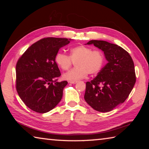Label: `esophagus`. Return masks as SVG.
<instances>
[{
	"instance_id": "esophagus-1",
	"label": "esophagus",
	"mask_w": 149,
	"mask_h": 149,
	"mask_svg": "<svg viewBox=\"0 0 149 149\" xmlns=\"http://www.w3.org/2000/svg\"><path fill=\"white\" fill-rule=\"evenodd\" d=\"M70 84H75L77 83V81H69Z\"/></svg>"
}]
</instances>
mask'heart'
I'll return each instance as SVG.
<instances>
[{"label":"heart","mask_w":149,"mask_h":149,"mask_svg":"<svg viewBox=\"0 0 149 149\" xmlns=\"http://www.w3.org/2000/svg\"><path fill=\"white\" fill-rule=\"evenodd\" d=\"M55 62L63 70H68L73 62L75 68L63 74V78L68 81H77L85 77L87 74L94 75L99 73L104 64V56L99 50L79 45L70 49V56L62 52H58L55 56Z\"/></svg>","instance_id":"1"}]
</instances>
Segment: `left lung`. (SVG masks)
Masks as SVG:
<instances>
[{
    "label": "left lung",
    "instance_id": "8db88e82",
    "mask_svg": "<svg viewBox=\"0 0 149 149\" xmlns=\"http://www.w3.org/2000/svg\"><path fill=\"white\" fill-rule=\"evenodd\" d=\"M85 45L101 50L108 63L97 77L86 83L84 99L94 110L110 112L125 101L134 87V63L130 54L117 45L98 40Z\"/></svg>",
    "mask_w": 149,
    "mask_h": 149
}]
</instances>
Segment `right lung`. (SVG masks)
Listing matches in <instances>:
<instances>
[{"instance_id":"add662e5","label":"right lung","mask_w":149,"mask_h":149,"mask_svg":"<svg viewBox=\"0 0 149 149\" xmlns=\"http://www.w3.org/2000/svg\"><path fill=\"white\" fill-rule=\"evenodd\" d=\"M71 41L55 37L42 39L30 46L17 61L16 90L31 110L46 113L61 100L68 82L57 81L61 74L55 56L60 48Z\"/></svg>"}]
</instances>
